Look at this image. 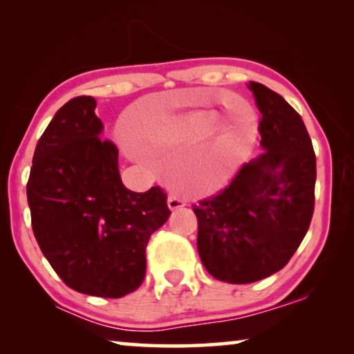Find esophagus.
Listing matches in <instances>:
<instances>
[{
    "instance_id": "34e87169",
    "label": "esophagus",
    "mask_w": 354,
    "mask_h": 354,
    "mask_svg": "<svg viewBox=\"0 0 354 354\" xmlns=\"http://www.w3.org/2000/svg\"><path fill=\"white\" fill-rule=\"evenodd\" d=\"M167 203H169V207L171 209V211H176V209L185 206L184 200H181V198H179V196H176V195H170V196H169V201H167Z\"/></svg>"
}]
</instances>
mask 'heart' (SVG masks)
<instances>
[{
  "mask_svg": "<svg viewBox=\"0 0 354 354\" xmlns=\"http://www.w3.org/2000/svg\"><path fill=\"white\" fill-rule=\"evenodd\" d=\"M251 111V109H250ZM254 113L251 111V123L250 127L242 131L237 129L234 134H226L223 131L215 129L212 134L211 142L207 143L205 151V160L207 164H212V170L203 175V183H206L209 189H218L223 185L234 170L242 162V159L247 154L248 148L254 139ZM215 127V112L211 109H200L192 111L179 120L178 128L184 134L190 136H205L211 133ZM143 140H145L153 149L162 148L169 142L170 134L164 129L149 128V127H139L137 128ZM124 143L131 153H134L139 158H147V151L139 143L124 139Z\"/></svg>",
  "mask_w": 354,
  "mask_h": 354,
  "instance_id": "obj_1",
  "label": "heart"
}]
</instances>
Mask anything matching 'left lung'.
Returning <instances> with one entry per match:
<instances>
[{
    "label": "left lung",
    "instance_id": "8db88e82",
    "mask_svg": "<svg viewBox=\"0 0 354 354\" xmlns=\"http://www.w3.org/2000/svg\"><path fill=\"white\" fill-rule=\"evenodd\" d=\"M248 87L266 151L217 195L192 206L203 266L231 284L254 283L286 267L306 236L315 203V153L301 117L268 87L253 81Z\"/></svg>",
    "mask_w": 354,
    "mask_h": 354
}]
</instances>
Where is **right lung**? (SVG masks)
<instances>
[{
	"mask_svg": "<svg viewBox=\"0 0 354 354\" xmlns=\"http://www.w3.org/2000/svg\"><path fill=\"white\" fill-rule=\"evenodd\" d=\"M95 107L76 97L53 117L34 151L28 205L35 241L70 289L122 298L143 283L149 237L171 212L159 185L124 187Z\"/></svg>",
	"mask_w": 354,
	"mask_h": 354,
	"instance_id": "right-lung-1",
	"label": "right lung"
}]
</instances>
